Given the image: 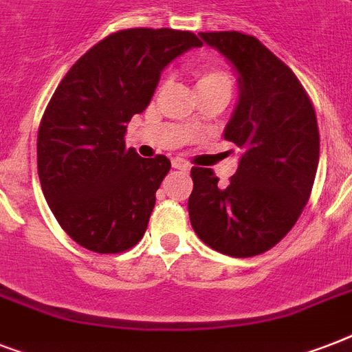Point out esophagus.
<instances>
[{
    "label": "esophagus",
    "instance_id": "34e87169",
    "mask_svg": "<svg viewBox=\"0 0 352 352\" xmlns=\"http://www.w3.org/2000/svg\"><path fill=\"white\" fill-rule=\"evenodd\" d=\"M171 166H173L175 170H181V171H190V168H192V166L188 164V162H184L182 159H173L171 160Z\"/></svg>",
    "mask_w": 352,
    "mask_h": 352
}]
</instances>
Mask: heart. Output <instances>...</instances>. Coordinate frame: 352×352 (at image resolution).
I'll use <instances>...</instances> for the list:
<instances>
[{"label": "heart", "instance_id": "obj_1", "mask_svg": "<svg viewBox=\"0 0 352 352\" xmlns=\"http://www.w3.org/2000/svg\"><path fill=\"white\" fill-rule=\"evenodd\" d=\"M195 78H197V82H195L197 91L210 89V87H219V85H226V87H230L232 85L230 74L217 67L199 69L197 73H195Z\"/></svg>", "mask_w": 352, "mask_h": 352}]
</instances>
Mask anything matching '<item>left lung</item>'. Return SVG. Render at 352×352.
I'll return each mask as SVG.
<instances>
[{
    "instance_id": "1",
    "label": "left lung",
    "mask_w": 352,
    "mask_h": 352,
    "mask_svg": "<svg viewBox=\"0 0 352 352\" xmlns=\"http://www.w3.org/2000/svg\"><path fill=\"white\" fill-rule=\"evenodd\" d=\"M199 36L239 74L225 138L241 160L226 186L214 170L192 168L190 221L210 248L257 256L289 234L311 197L320 160L316 113L296 74L257 38L237 30Z\"/></svg>"
}]
</instances>
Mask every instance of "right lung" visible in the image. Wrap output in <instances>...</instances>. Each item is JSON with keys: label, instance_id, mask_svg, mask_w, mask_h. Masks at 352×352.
Here are the masks:
<instances>
[{"label": "right lung", "instance_id": "1", "mask_svg": "<svg viewBox=\"0 0 352 352\" xmlns=\"http://www.w3.org/2000/svg\"><path fill=\"white\" fill-rule=\"evenodd\" d=\"M203 41L188 30L126 29L93 45L63 76L38 131V175L65 234L96 254L142 239L171 162L126 148L162 69Z\"/></svg>", "mask_w": 352, "mask_h": 352}]
</instances>
